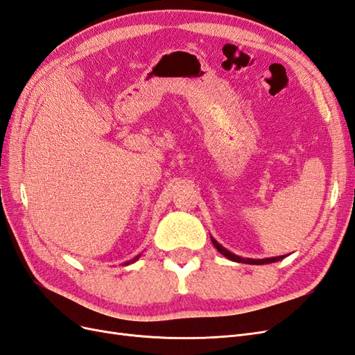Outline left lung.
<instances>
[{
    "instance_id": "left-lung-1",
    "label": "left lung",
    "mask_w": 355,
    "mask_h": 355,
    "mask_svg": "<svg viewBox=\"0 0 355 355\" xmlns=\"http://www.w3.org/2000/svg\"><path fill=\"white\" fill-rule=\"evenodd\" d=\"M211 243L214 244V247H216V249L223 254V256H227L228 259H231V261H234V262H244V263H250V265H262V263H271V262H277V261H280L283 256H278V257H268V259H243V257H240V256H237V254H234V253H231V252H228L227 249H223V247L214 240L213 237H211Z\"/></svg>"
}]
</instances>
